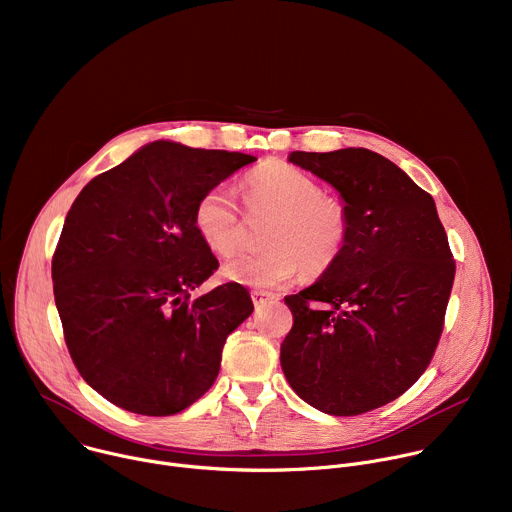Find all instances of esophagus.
Masks as SVG:
<instances>
[{
  "label": "esophagus",
  "instance_id": "esophagus-1",
  "mask_svg": "<svg viewBox=\"0 0 512 512\" xmlns=\"http://www.w3.org/2000/svg\"><path fill=\"white\" fill-rule=\"evenodd\" d=\"M251 300L255 304V308H263L267 304H273L275 302V296L269 294V291H261V289H255L251 294Z\"/></svg>",
  "mask_w": 512,
  "mask_h": 512
}]
</instances>
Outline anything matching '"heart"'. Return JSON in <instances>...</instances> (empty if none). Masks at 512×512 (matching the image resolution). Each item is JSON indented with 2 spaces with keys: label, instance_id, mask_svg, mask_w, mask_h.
I'll return each mask as SVG.
<instances>
[{
  "label": "heart",
  "instance_id": "1",
  "mask_svg": "<svg viewBox=\"0 0 512 512\" xmlns=\"http://www.w3.org/2000/svg\"><path fill=\"white\" fill-rule=\"evenodd\" d=\"M245 204L251 212L275 214L259 253H243L227 261L223 279L273 289L294 279L302 265L308 273H322L336 263L350 233L346 206L322 194L316 178L283 162H269L243 182ZM194 229L216 255H233L243 241V221L231 188L212 186L194 206Z\"/></svg>",
  "mask_w": 512,
  "mask_h": 512
}]
</instances>
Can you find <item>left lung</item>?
I'll list each match as a JSON object with an SVG mask.
<instances>
[{"label": "left lung", "instance_id": "obj_1", "mask_svg": "<svg viewBox=\"0 0 512 512\" xmlns=\"http://www.w3.org/2000/svg\"><path fill=\"white\" fill-rule=\"evenodd\" d=\"M287 160L340 192L350 233L314 285L285 296L294 326L281 369L312 407L367 413L403 395L440 342L456 275L448 235L433 198L371 150Z\"/></svg>", "mask_w": 512, "mask_h": 512}]
</instances>
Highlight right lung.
Masks as SVG:
<instances>
[{
  "label": "right lung",
  "instance_id": "right-lung-1",
  "mask_svg": "<svg viewBox=\"0 0 512 512\" xmlns=\"http://www.w3.org/2000/svg\"><path fill=\"white\" fill-rule=\"evenodd\" d=\"M255 160L154 141L72 202L52 257L54 302L72 362L113 405L174 415L216 381L253 302L237 283L190 298L218 269L192 216L206 190Z\"/></svg>",
  "mask_w": 512,
  "mask_h": 512
}]
</instances>
